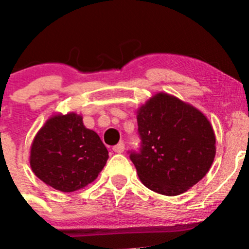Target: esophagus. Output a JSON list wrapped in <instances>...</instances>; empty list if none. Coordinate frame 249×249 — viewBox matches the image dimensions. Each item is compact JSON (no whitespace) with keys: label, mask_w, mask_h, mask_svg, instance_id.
Wrapping results in <instances>:
<instances>
[{"label":"esophagus","mask_w":249,"mask_h":249,"mask_svg":"<svg viewBox=\"0 0 249 249\" xmlns=\"http://www.w3.org/2000/svg\"><path fill=\"white\" fill-rule=\"evenodd\" d=\"M124 149H125L124 142H120V143H118L117 146L113 147V151H114L115 153H123V152H124Z\"/></svg>","instance_id":"1"}]
</instances>
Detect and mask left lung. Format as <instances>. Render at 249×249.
<instances>
[{
    "label": "left lung",
    "instance_id": "left-lung-1",
    "mask_svg": "<svg viewBox=\"0 0 249 249\" xmlns=\"http://www.w3.org/2000/svg\"><path fill=\"white\" fill-rule=\"evenodd\" d=\"M140 153L130 159L146 187L178 196L201 181L215 158V134L199 109L165 92L154 93L136 110Z\"/></svg>",
    "mask_w": 249,
    "mask_h": 249
}]
</instances>
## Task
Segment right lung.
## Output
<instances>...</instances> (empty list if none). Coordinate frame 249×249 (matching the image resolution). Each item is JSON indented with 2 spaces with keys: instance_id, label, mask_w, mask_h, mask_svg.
Here are the masks:
<instances>
[{
  "instance_id": "obj_1",
  "label": "right lung",
  "mask_w": 249,
  "mask_h": 249,
  "mask_svg": "<svg viewBox=\"0 0 249 249\" xmlns=\"http://www.w3.org/2000/svg\"><path fill=\"white\" fill-rule=\"evenodd\" d=\"M108 159L100 136L75 112L54 113L33 140L29 161L42 182L60 192L84 189L97 178Z\"/></svg>"
}]
</instances>
